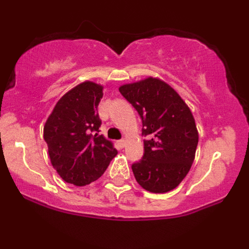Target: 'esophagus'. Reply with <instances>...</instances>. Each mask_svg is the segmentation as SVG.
<instances>
[{"instance_id": "1", "label": "esophagus", "mask_w": 249, "mask_h": 249, "mask_svg": "<svg viewBox=\"0 0 249 249\" xmlns=\"http://www.w3.org/2000/svg\"><path fill=\"white\" fill-rule=\"evenodd\" d=\"M125 142H126V141H125V139H121V141L117 142V144L119 145V147H124L125 146Z\"/></svg>"}]
</instances>
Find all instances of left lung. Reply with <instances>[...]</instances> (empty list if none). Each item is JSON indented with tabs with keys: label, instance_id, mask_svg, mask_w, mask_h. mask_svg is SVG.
<instances>
[{
	"label": "left lung",
	"instance_id": "left-lung-1",
	"mask_svg": "<svg viewBox=\"0 0 249 249\" xmlns=\"http://www.w3.org/2000/svg\"><path fill=\"white\" fill-rule=\"evenodd\" d=\"M119 92L141 116L144 154L132 164L138 184L153 193L176 188L192 166L198 131L186 103L170 85L148 78L125 84Z\"/></svg>",
	"mask_w": 249,
	"mask_h": 249
}]
</instances>
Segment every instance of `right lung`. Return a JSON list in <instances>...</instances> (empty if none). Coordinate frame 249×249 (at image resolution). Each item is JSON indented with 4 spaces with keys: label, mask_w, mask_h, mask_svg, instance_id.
<instances>
[{
    "label": "right lung",
    "mask_w": 249,
    "mask_h": 249,
    "mask_svg": "<svg viewBox=\"0 0 249 249\" xmlns=\"http://www.w3.org/2000/svg\"><path fill=\"white\" fill-rule=\"evenodd\" d=\"M102 97V85L82 83L57 102L44 125L51 164L64 181L76 186L98 179L117 154L112 142L98 133Z\"/></svg>",
    "instance_id": "right-lung-1"
}]
</instances>
